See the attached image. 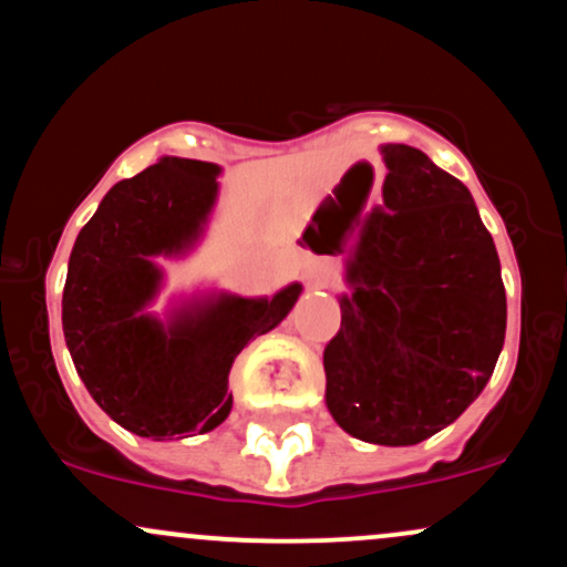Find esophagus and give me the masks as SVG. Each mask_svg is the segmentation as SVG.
<instances>
[{
  "instance_id": "34e87169",
  "label": "esophagus",
  "mask_w": 567,
  "mask_h": 567,
  "mask_svg": "<svg viewBox=\"0 0 567 567\" xmlns=\"http://www.w3.org/2000/svg\"><path fill=\"white\" fill-rule=\"evenodd\" d=\"M307 282L312 285V288H317V290H320V288H328V277H326V274H320V271L309 274V277H307Z\"/></svg>"
}]
</instances>
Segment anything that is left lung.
I'll use <instances>...</instances> for the list:
<instances>
[{"mask_svg": "<svg viewBox=\"0 0 567 567\" xmlns=\"http://www.w3.org/2000/svg\"><path fill=\"white\" fill-rule=\"evenodd\" d=\"M384 204L365 215L341 326L322 352L326 403L360 441L444 431L493 377L506 339L495 241L471 190L409 145L382 147Z\"/></svg>", "mask_w": 567, "mask_h": 567, "instance_id": "8db88e82", "label": "left lung"}]
</instances>
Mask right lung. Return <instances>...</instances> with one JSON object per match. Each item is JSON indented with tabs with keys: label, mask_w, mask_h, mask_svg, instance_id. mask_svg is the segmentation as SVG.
Listing matches in <instances>:
<instances>
[{
	"label": "right lung",
	"mask_w": 567,
	"mask_h": 567,
	"mask_svg": "<svg viewBox=\"0 0 567 567\" xmlns=\"http://www.w3.org/2000/svg\"><path fill=\"white\" fill-rule=\"evenodd\" d=\"M220 166L161 158L112 185L78 234L61 322L80 379L99 406L142 439L207 433L231 412L228 371L260 333L288 317L293 282L274 298L209 296L169 320L147 315L161 290L155 258L188 252L217 198Z\"/></svg>",
	"instance_id": "right-lung-1"
}]
</instances>
